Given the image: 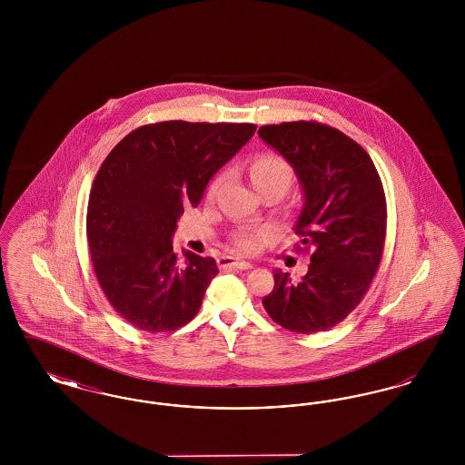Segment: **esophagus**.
<instances>
[{
    "instance_id": "34e87169",
    "label": "esophagus",
    "mask_w": 465,
    "mask_h": 465,
    "mask_svg": "<svg viewBox=\"0 0 465 465\" xmlns=\"http://www.w3.org/2000/svg\"><path fill=\"white\" fill-rule=\"evenodd\" d=\"M218 265L223 270H226V268H237V270H249V268H252V265L249 263V262H239V260H235V258H232V256H222L220 260H218Z\"/></svg>"
}]
</instances>
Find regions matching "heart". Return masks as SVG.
<instances>
[{
	"label": "heart",
	"instance_id": "b5f03b06",
	"mask_svg": "<svg viewBox=\"0 0 465 465\" xmlns=\"http://www.w3.org/2000/svg\"><path fill=\"white\" fill-rule=\"evenodd\" d=\"M251 179L256 188L268 184V183H275V181L289 183L291 181V165L284 156L272 153V152L260 153L251 163ZM220 183H222V177H218L211 184V193H214L218 190ZM258 237H260V233H256V232H242L233 237V245L241 251H251Z\"/></svg>",
	"mask_w": 465,
	"mask_h": 465
}]
</instances>
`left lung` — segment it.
<instances>
[{
    "label": "left lung",
    "mask_w": 465,
    "mask_h": 465,
    "mask_svg": "<svg viewBox=\"0 0 465 465\" xmlns=\"http://www.w3.org/2000/svg\"><path fill=\"white\" fill-rule=\"evenodd\" d=\"M258 134L300 177L305 202L294 233L310 251L300 282L273 270L263 307L289 331H326L361 303L380 265L387 232L381 179L366 150L326 124L284 122Z\"/></svg>",
    "instance_id": "left-lung-1"
}]
</instances>
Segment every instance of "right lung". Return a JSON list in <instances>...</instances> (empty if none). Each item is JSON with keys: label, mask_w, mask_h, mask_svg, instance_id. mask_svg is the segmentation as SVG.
I'll return each instance as SVG.
<instances>
[{"label": "right lung", "mask_w": 465, "mask_h": 465, "mask_svg": "<svg viewBox=\"0 0 465 465\" xmlns=\"http://www.w3.org/2000/svg\"><path fill=\"white\" fill-rule=\"evenodd\" d=\"M254 124L158 122L127 134L101 163L87 207V241L111 307L141 331H176L199 313L218 273L190 251L181 263L173 233Z\"/></svg>", "instance_id": "right-lung-1"}]
</instances>
